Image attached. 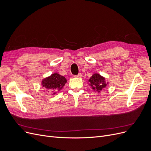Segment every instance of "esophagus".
Instances as JSON below:
<instances>
[{
    "label": "esophagus",
    "instance_id": "obj_1",
    "mask_svg": "<svg viewBox=\"0 0 151 151\" xmlns=\"http://www.w3.org/2000/svg\"><path fill=\"white\" fill-rule=\"evenodd\" d=\"M74 77H75V78H81L82 77V75L81 73H79L77 75H75Z\"/></svg>",
    "mask_w": 151,
    "mask_h": 151
}]
</instances>
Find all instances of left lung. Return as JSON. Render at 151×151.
<instances>
[{
    "instance_id": "8db88e82",
    "label": "left lung",
    "mask_w": 151,
    "mask_h": 151,
    "mask_svg": "<svg viewBox=\"0 0 151 151\" xmlns=\"http://www.w3.org/2000/svg\"><path fill=\"white\" fill-rule=\"evenodd\" d=\"M88 84L91 87L92 90L100 93L109 84L106 82L105 78L99 73H94L88 80Z\"/></svg>"
}]
</instances>
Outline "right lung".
<instances>
[{
    "label": "right lung",
    "mask_w": 151,
    "mask_h": 151,
    "mask_svg": "<svg viewBox=\"0 0 151 151\" xmlns=\"http://www.w3.org/2000/svg\"><path fill=\"white\" fill-rule=\"evenodd\" d=\"M67 83V79L58 73H54L42 81L43 87L48 92L54 95L62 89Z\"/></svg>",
    "instance_id": "add662e5"
}]
</instances>
